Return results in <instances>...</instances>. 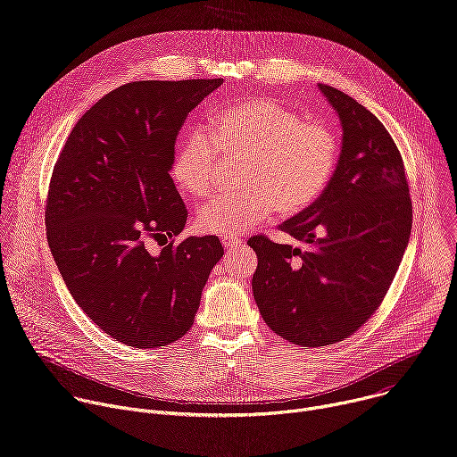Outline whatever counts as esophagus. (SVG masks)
<instances>
[{"mask_svg": "<svg viewBox=\"0 0 457 457\" xmlns=\"http://www.w3.org/2000/svg\"><path fill=\"white\" fill-rule=\"evenodd\" d=\"M242 244V240L238 238V237H222V245L226 247V249H235V247H238Z\"/></svg>", "mask_w": 457, "mask_h": 457, "instance_id": "esophagus-1", "label": "esophagus"}]
</instances>
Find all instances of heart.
<instances>
[{"mask_svg": "<svg viewBox=\"0 0 457 457\" xmlns=\"http://www.w3.org/2000/svg\"><path fill=\"white\" fill-rule=\"evenodd\" d=\"M340 143L323 120L305 119L275 99L226 106L212 126L189 134L177 148L171 177L180 191L204 199L224 164H238L242 189L206 204L197 226L237 237L268 222L275 212L296 213L312 204L333 179Z\"/></svg>", "mask_w": 457, "mask_h": 457, "instance_id": "obj_1", "label": "heart"}]
</instances>
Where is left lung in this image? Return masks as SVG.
<instances>
[{"label": "left lung", "instance_id": "8db88e82", "mask_svg": "<svg viewBox=\"0 0 457 457\" xmlns=\"http://www.w3.org/2000/svg\"><path fill=\"white\" fill-rule=\"evenodd\" d=\"M318 87L338 112L344 143L328 187L278 228L305 249L266 235L247 240L258 256L251 284L260 314L302 347L342 342L376 312L412 228L403 159L386 128L347 94Z\"/></svg>", "mask_w": 457, "mask_h": 457}]
</instances>
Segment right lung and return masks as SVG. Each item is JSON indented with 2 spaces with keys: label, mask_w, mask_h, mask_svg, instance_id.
<instances>
[{
  "label": "right lung",
  "mask_w": 457,
  "mask_h": 457,
  "mask_svg": "<svg viewBox=\"0 0 457 457\" xmlns=\"http://www.w3.org/2000/svg\"><path fill=\"white\" fill-rule=\"evenodd\" d=\"M220 85H122L78 120L55 161L45 206L52 256L78 305L124 345L182 338L224 254L213 235L175 242L187 212L170 177L187 113Z\"/></svg>",
  "instance_id": "add662e5"
}]
</instances>
